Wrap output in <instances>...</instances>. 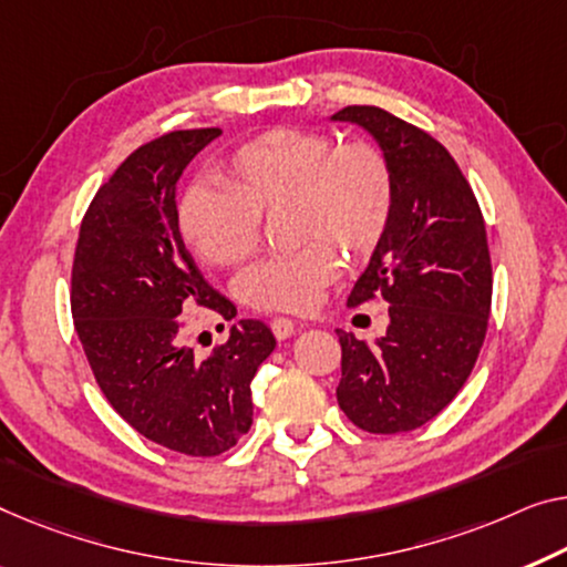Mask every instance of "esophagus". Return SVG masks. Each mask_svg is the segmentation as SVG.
Returning a JSON list of instances; mask_svg holds the SVG:
<instances>
[{"instance_id": "34e87169", "label": "esophagus", "mask_w": 567, "mask_h": 567, "mask_svg": "<svg viewBox=\"0 0 567 567\" xmlns=\"http://www.w3.org/2000/svg\"><path fill=\"white\" fill-rule=\"evenodd\" d=\"M295 331H298V328H295V320H290V318H275L272 320V333H275L277 341H287V338L295 336Z\"/></svg>"}]
</instances>
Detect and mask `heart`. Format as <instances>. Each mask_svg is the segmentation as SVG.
I'll list each match as a JSON object with an SVG mask.
<instances>
[{"label":"heart","instance_id":"obj_1","mask_svg":"<svg viewBox=\"0 0 567 567\" xmlns=\"http://www.w3.org/2000/svg\"><path fill=\"white\" fill-rule=\"evenodd\" d=\"M224 190L193 185L177 203V229L193 255L234 267L259 249L261 218L287 210L292 255L261 261L239 280L251 308L308 312L338 277V251L374 255L394 216L390 157L369 140L338 142L318 130H272L231 152Z\"/></svg>","mask_w":567,"mask_h":567}]
</instances>
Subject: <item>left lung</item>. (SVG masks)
<instances>
[{
	"label": "left lung",
	"mask_w": 567,
	"mask_h": 567,
	"mask_svg": "<svg viewBox=\"0 0 567 567\" xmlns=\"http://www.w3.org/2000/svg\"><path fill=\"white\" fill-rule=\"evenodd\" d=\"M367 130L390 157L394 216L349 295V306L390 302L374 343L336 331L341 343L338 408L367 433L425 425L466 384L492 310V257L478 200L441 142L379 106L331 116Z\"/></svg>",
	"instance_id": "obj_1"
}]
</instances>
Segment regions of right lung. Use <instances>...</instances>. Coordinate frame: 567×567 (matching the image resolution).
<instances>
[{"mask_svg":"<svg viewBox=\"0 0 567 567\" xmlns=\"http://www.w3.org/2000/svg\"><path fill=\"white\" fill-rule=\"evenodd\" d=\"M221 130H181L132 152L81 221L71 272L75 333L101 392L147 441L210 458L251 427V379L275 336L239 320L206 359L183 343V316H236L185 249L175 188Z\"/></svg>","mask_w":567,"mask_h":567,"instance_id":"add662e5","label":"right lung"}]
</instances>
